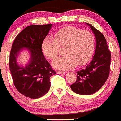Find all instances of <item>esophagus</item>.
<instances>
[{"instance_id": "1", "label": "esophagus", "mask_w": 121, "mask_h": 121, "mask_svg": "<svg viewBox=\"0 0 121 121\" xmlns=\"http://www.w3.org/2000/svg\"><path fill=\"white\" fill-rule=\"evenodd\" d=\"M56 73H58V74H62V73H65V72L61 71H56Z\"/></svg>"}]
</instances>
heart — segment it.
<instances>
[{
	"label": "heart",
	"instance_id": "obj_1",
	"mask_svg": "<svg viewBox=\"0 0 121 121\" xmlns=\"http://www.w3.org/2000/svg\"><path fill=\"white\" fill-rule=\"evenodd\" d=\"M65 48L66 55L53 62L55 68L68 70L77 65L80 66L87 63L94 53L95 38L91 32L76 27H68L56 32L54 37L47 36L41 44L45 56L55 59L60 53V48Z\"/></svg>",
	"mask_w": 121,
	"mask_h": 121
}]
</instances>
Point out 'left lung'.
Listing matches in <instances>:
<instances>
[{
  "label": "left lung",
  "instance_id": "left-lung-1",
  "mask_svg": "<svg viewBox=\"0 0 121 121\" xmlns=\"http://www.w3.org/2000/svg\"><path fill=\"white\" fill-rule=\"evenodd\" d=\"M86 24L95 35V53L88 66L77 72L76 82L71 85L73 92L82 95L94 94L102 87L108 77L111 62V53L104 35L91 24Z\"/></svg>",
  "mask_w": 121,
  "mask_h": 121
}]
</instances>
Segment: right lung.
<instances>
[{
	"label": "right lung",
	"instance_id": "obj_1",
	"mask_svg": "<svg viewBox=\"0 0 121 121\" xmlns=\"http://www.w3.org/2000/svg\"><path fill=\"white\" fill-rule=\"evenodd\" d=\"M52 27L51 24L28 26L17 35L13 43L9 61L11 76L16 88L26 97H43L50 89V77L56 74L45 58L41 48L43 41ZM24 48L30 55L25 67L17 61L18 55Z\"/></svg>",
	"mask_w": 121,
	"mask_h": 121
}]
</instances>
